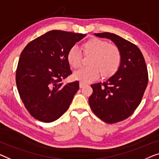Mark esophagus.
Instances as JSON below:
<instances>
[{
  "mask_svg": "<svg viewBox=\"0 0 159 159\" xmlns=\"http://www.w3.org/2000/svg\"><path fill=\"white\" fill-rule=\"evenodd\" d=\"M86 86H87V84H86V83H84V82H81V81L79 83L80 88H84V87Z\"/></svg>",
  "mask_w": 159,
  "mask_h": 159,
  "instance_id": "1",
  "label": "esophagus"
}]
</instances>
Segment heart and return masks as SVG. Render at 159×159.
Instances as JSON below:
<instances>
[{"label": "heart", "instance_id": "b5f03b06", "mask_svg": "<svg viewBox=\"0 0 159 159\" xmlns=\"http://www.w3.org/2000/svg\"><path fill=\"white\" fill-rule=\"evenodd\" d=\"M84 55H91L89 58L90 66L81 68L73 73L75 79L81 82L96 80L101 73L102 78H109L119 70L122 62L120 48L106 40L91 38L80 46ZM67 61L72 68H78L82 62V55L78 48H71L67 53Z\"/></svg>", "mask_w": 159, "mask_h": 159}]
</instances>
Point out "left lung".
I'll use <instances>...</instances> for the list:
<instances>
[{"label": "left lung", "mask_w": 159, "mask_h": 159, "mask_svg": "<svg viewBox=\"0 0 159 159\" xmlns=\"http://www.w3.org/2000/svg\"><path fill=\"white\" fill-rule=\"evenodd\" d=\"M106 37L120 48L122 62L119 70L107 81L91 85L89 103L93 112L107 123L128 118L139 106L148 82V73L141 51L135 44L109 32L95 34Z\"/></svg>", "instance_id": "obj_1"}]
</instances>
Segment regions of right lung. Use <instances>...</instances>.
<instances>
[{
	"label": "right lung",
	"mask_w": 159,
	"mask_h": 159,
	"mask_svg": "<svg viewBox=\"0 0 159 159\" xmlns=\"http://www.w3.org/2000/svg\"><path fill=\"white\" fill-rule=\"evenodd\" d=\"M85 37L50 31L30 42L21 52L16 71L17 89L26 110L39 121H55L70 107L79 82H62L72 74L67 53Z\"/></svg>",
	"instance_id": "right-lung-1"
}]
</instances>
